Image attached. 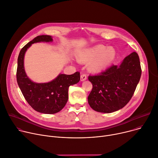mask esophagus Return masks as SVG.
Returning a JSON list of instances; mask_svg holds the SVG:
<instances>
[{
  "mask_svg": "<svg viewBox=\"0 0 158 158\" xmlns=\"http://www.w3.org/2000/svg\"><path fill=\"white\" fill-rule=\"evenodd\" d=\"M87 79V76L85 73H82V74L81 75V81H85Z\"/></svg>",
  "mask_w": 158,
  "mask_h": 158,
  "instance_id": "34e87169",
  "label": "esophagus"
}]
</instances>
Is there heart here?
<instances>
[{
	"instance_id": "1",
	"label": "heart",
	"mask_w": 158,
	"mask_h": 158,
	"mask_svg": "<svg viewBox=\"0 0 158 158\" xmlns=\"http://www.w3.org/2000/svg\"><path fill=\"white\" fill-rule=\"evenodd\" d=\"M115 52L114 48H107L103 45H97L82 51L78 55L79 61L86 63L92 61L89 65V70L98 72L107 67L114 60Z\"/></svg>"
}]
</instances>
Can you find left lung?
I'll use <instances>...</instances> for the list:
<instances>
[{
  "label": "left lung",
  "instance_id": "1",
  "mask_svg": "<svg viewBox=\"0 0 158 158\" xmlns=\"http://www.w3.org/2000/svg\"><path fill=\"white\" fill-rule=\"evenodd\" d=\"M141 74L139 55L133 52L119 66L112 65L97 75H89L93 85L88 98L90 107L104 113L122 109L132 98Z\"/></svg>",
  "mask_w": 158,
  "mask_h": 158
}]
</instances>
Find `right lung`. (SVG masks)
I'll return each mask as SVG.
<instances>
[{
	"mask_svg": "<svg viewBox=\"0 0 158 158\" xmlns=\"http://www.w3.org/2000/svg\"><path fill=\"white\" fill-rule=\"evenodd\" d=\"M50 35H43L35 37L21 49L18 58L16 79L18 85L28 103L35 110L43 114H55L66 105L70 86L80 81V72L72 75L60 74L55 79L48 83H35L27 76L23 60L27 49L31 44L39 42H51Z\"/></svg>",
	"mask_w": 158,
	"mask_h": 158,
	"instance_id": "obj_1",
	"label": "right lung"
}]
</instances>
